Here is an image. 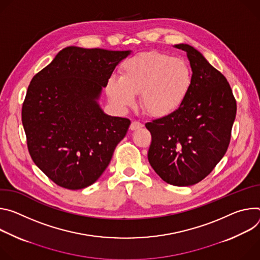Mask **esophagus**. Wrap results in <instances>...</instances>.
Wrapping results in <instances>:
<instances>
[{"instance_id":"1","label":"esophagus","mask_w":260,"mask_h":260,"mask_svg":"<svg viewBox=\"0 0 260 260\" xmlns=\"http://www.w3.org/2000/svg\"><path fill=\"white\" fill-rule=\"evenodd\" d=\"M142 127H143V125H142L140 122H138V121H133V122L131 123V125H130V129H131L132 131L137 130V129H140V128H142Z\"/></svg>"}]
</instances>
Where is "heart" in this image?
<instances>
[{
  "label": "heart",
  "mask_w": 260,
  "mask_h": 260,
  "mask_svg": "<svg viewBox=\"0 0 260 260\" xmlns=\"http://www.w3.org/2000/svg\"><path fill=\"white\" fill-rule=\"evenodd\" d=\"M192 82L187 63L179 57L151 51L127 60L121 77L108 78L106 93L120 110L136 103L139 94L141 107L153 117H165L175 111L186 98Z\"/></svg>",
  "instance_id": "obj_1"
}]
</instances>
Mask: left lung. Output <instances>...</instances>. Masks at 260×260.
Instances as JSON below:
<instances>
[{
    "label": "left lung",
    "instance_id": "obj_1",
    "mask_svg": "<svg viewBox=\"0 0 260 260\" xmlns=\"http://www.w3.org/2000/svg\"><path fill=\"white\" fill-rule=\"evenodd\" d=\"M190 90L177 110L146 124L152 134L148 159L167 184L184 187L204 180L225 155L237 102L225 76L189 44Z\"/></svg>",
    "mask_w": 260,
    "mask_h": 260
}]
</instances>
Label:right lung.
I'll use <instances>...</instances> for the list:
<instances>
[{"mask_svg":"<svg viewBox=\"0 0 260 260\" xmlns=\"http://www.w3.org/2000/svg\"><path fill=\"white\" fill-rule=\"evenodd\" d=\"M131 50L69 46L27 88L21 121L34 163L56 185L78 190L108 166L131 122L104 113L102 89Z\"/></svg>","mask_w":260,"mask_h":260,"instance_id":"obj_1","label":"right lung"}]
</instances>
